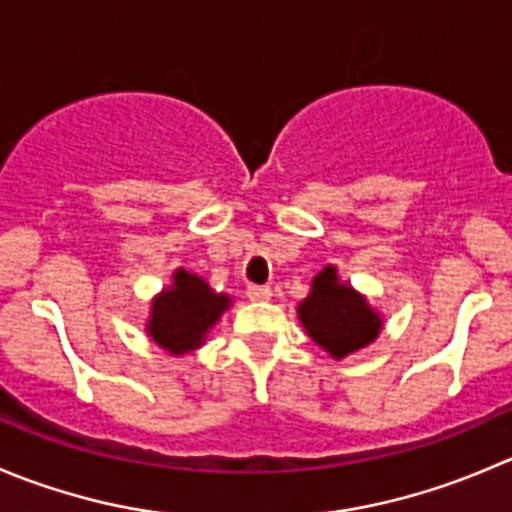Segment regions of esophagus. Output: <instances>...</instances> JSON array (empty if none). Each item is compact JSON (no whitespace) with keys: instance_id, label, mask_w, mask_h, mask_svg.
<instances>
[{"instance_id":"obj_1","label":"esophagus","mask_w":512,"mask_h":512,"mask_svg":"<svg viewBox=\"0 0 512 512\" xmlns=\"http://www.w3.org/2000/svg\"><path fill=\"white\" fill-rule=\"evenodd\" d=\"M247 297L255 302H265L272 297V290L267 285H247Z\"/></svg>"}]
</instances>
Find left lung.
<instances>
[{
    "label": "left lung",
    "mask_w": 512,
    "mask_h": 512,
    "mask_svg": "<svg viewBox=\"0 0 512 512\" xmlns=\"http://www.w3.org/2000/svg\"><path fill=\"white\" fill-rule=\"evenodd\" d=\"M297 315L307 335L335 360L370 345L382 330V317L360 292L340 282L332 265L317 272L310 295L297 305Z\"/></svg>",
    "instance_id": "1"
}]
</instances>
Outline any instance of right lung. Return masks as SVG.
Segmentation results:
<instances>
[{
    "label": "right lung",
    "instance_id": "add662e5",
    "mask_svg": "<svg viewBox=\"0 0 512 512\" xmlns=\"http://www.w3.org/2000/svg\"><path fill=\"white\" fill-rule=\"evenodd\" d=\"M230 302V297L212 290L200 275L180 267L172 275V285L152 300L147 335L170 355H185L205 342Z\"/></svg>",
    "mask_w": 512,
    "mask_h": 512
}]
</instances>
